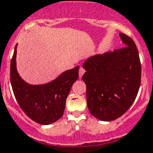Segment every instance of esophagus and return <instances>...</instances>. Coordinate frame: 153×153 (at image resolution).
<instances>
[{"label":"esophagus","mask_w":153,"mask_h":153,"mask_svg":"<svg viewBox=\"0 0 153 153\" xmlns=\"http://www.w3.org/2000/svg\"><path fill=\"white\" fill-rule=\"evenodd\" d=\"M85 69H84L83 68H80V69H79V76L80 77H81L82 76H83V74L85 73Z\"/></svg>","instance_id":"obj_1"}]
</instances>
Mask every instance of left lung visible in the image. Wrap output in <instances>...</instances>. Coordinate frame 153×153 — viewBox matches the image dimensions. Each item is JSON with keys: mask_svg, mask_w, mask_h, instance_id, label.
<instances>
[{"mask_svg": "<svg viewBox=\"0 0 153 153\" xmlns=\"http://www.w3.org/2000/svg\"><path fill=\"white\" fill-rule=\"evenodd\" d=\"M124 48L89 57L84 62L87 105L102 121L121 117L134 102L140 86L141 64L131 38L119 33Z\"/></svg>", "mask_w": 153, "mask_h": 153, "instance_id": "left-lung-1", "label": "left lung"}]
</instances>
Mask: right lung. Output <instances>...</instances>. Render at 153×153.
Listing matches in <instances>:
<instances>
[{"label": "right lung", "instance_id": "obj_1", "mask_svg": "<svg viewBox=\"0 0 153 153\" xmlns=\"http://www.w3.org/2000/svg\"><path fill=\"white\" fill-rule=\"evenodd\" d=\"M17 48L18 44L10 64V81L16 100L30 119L39 124H51L64 114L68 95L79 76V66L64 71L50 82L30 85L17 70Z\"/></svg>", "mask_w": 153, "mask_h": 153}]
</instances>
